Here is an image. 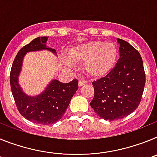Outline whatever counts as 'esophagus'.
Here are the masks:
<instances>
[{
    "label": "esophagus",
    "mask_w": 157,
    "mask_h": 157,
    "mask_svg": "<svg viewBox=\"0 0 157 157\" xmlns=\"http://www.w3.org/2000/svg\"><path fill=\"white\" fill-rule=\"evenodd\" d=\"M86 83V82L85 81V80H79L78 81V86H84Z\"/></svg>",
    "instance_id": "1"
}]
</instances>
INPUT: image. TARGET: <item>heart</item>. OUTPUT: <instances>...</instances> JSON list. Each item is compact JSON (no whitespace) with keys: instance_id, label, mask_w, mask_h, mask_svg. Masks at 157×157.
<instances>
[{"instance_id":"heart-1","label":"heart","mask_w":157,"mask_h":157,"mask_svg":"<svg viewBox=\"0 0 157 157\" xmlns=\"http://www.w3.org/2000/svg\"><path fill=\"white\" fill-rule=\"evenodd\" d=\"M117 49L114 44L101 41H94L78 45L70 52L74 61L84 63L83 70L90 77H101L107 74L114 65ZM67 65H72L68 59Z\"/></svg>"}]
</instances>
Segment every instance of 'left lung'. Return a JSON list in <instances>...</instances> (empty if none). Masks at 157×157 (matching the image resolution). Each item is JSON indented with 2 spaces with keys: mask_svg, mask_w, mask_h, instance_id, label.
Wrapping results in <instances>:
<instances>
[{
  "mask_svg": "<svg viewBox=\"0 0 157 157\" xmlns=\"http://www.w3.org/2000/svg\"><path fill=\"white\" fill-rule=\"evenodd\" d=\"M120 58L105 77L92 82L94 99L90 106L105 120H120L131 114L139 105L145 84L143 61L137 49L117 38Z\"/></svg>",
  "mask_w": 157,
  "mask_h": 157,
  "instance_id": "obj_1",
  "label": "left lung"
}]
</instances>
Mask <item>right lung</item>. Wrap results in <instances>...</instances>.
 <instances>
[{"label": "right lung", "instance_id": "right-lung-1", "mask_svg": "<svg viewBox=\"0 0 157 157\" xmlns=\"http://www.w3.org/2000/svg\"><path fill=\"white\" fill-rule=\"evenodd\" d=\"M48 37L34 38L18 52L12 63L10 85L14 100L19 113L29 121L38 124H52L61 119L72 97L78 90L77 79L63 83L52 79L43 92L36 96L25 94L19 84L23 58L27 52L47 50L57 56L56 49L46 45Z\"/></svg>", "mask_w": 157, "mask_h": 157}]
</instances>
